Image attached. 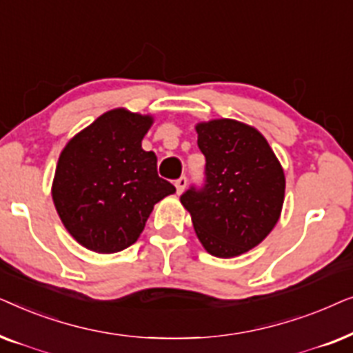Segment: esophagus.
Masks as SVG:
<instances>
[{
  "mask_svg": "<svg viewBox=\"0 0 353 353\" xmlns=\"http://www.w3.org/2000/svg\"><path fill=\"white\" fill-rule=\"evenodd\" d=\"M188 185V178L186 176H180L178 180L175 181V186H176V192L178 194H181L183 191H185V188Z\"/></svg>",
  "mask_w": 353,
  "mask_h": 353,
  "instance_id": "obj_1",
  "label": "esophagus"
}]
</instances>
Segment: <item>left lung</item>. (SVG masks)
<instances>
[{
  "label": "left lung",
  "mask_w": 353,
  "mask_h": 353,
  "mask_svg": "<svg viewBox=\"0 0 353 353\" xmlns=\"http://www.w3.org/2000/svg\"><path fill=\"white\" fill-rule=\"evenodd\" d=\"M205 157L204 185L191 186L180 201L205 250L231 259L267 238L281 214L284 172L262 134L230 119L196 127Z\"/></svg>",
  "instance_id": "obj_1"
}]
</instances>
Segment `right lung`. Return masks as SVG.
Returning a JSON list of instances; mask_svg holds the SVG:
<instances>
[{"label": "right lung", "instance_id": "obj_1", "mask_svg": "<svg viewBox=\"0 0 353 353\" xmlns=\"http://www.w3.org/2000/svg\"><path fill=\"white\" fill-rule=\"evenodd\" d=\"M149 115L109 110L67 143L52 201L67 231L86 249L114 254L137 243L154 204L175 192L157 175V157L141 141Z\"/></svg>", "mask_w": 353, "mask_h": 353}]
</instances>
